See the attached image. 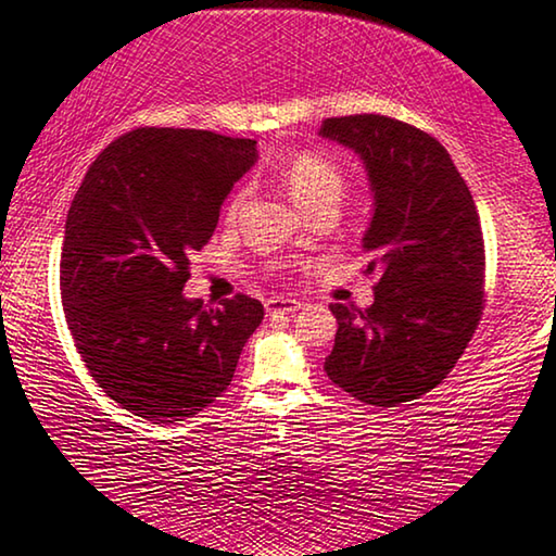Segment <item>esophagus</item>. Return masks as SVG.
I'll return each mask as SVG.
<instances>
[{
	"mask_svg": "<svg viewBox=\"0 0 556 556\" xmlns=\"http://www.w3.org/2000/svg\"><path fill=\"white\" fill-rule=\"evenodd\" d=\"M301 308V301L296 299H285V296H271L267 299V314L277 316V314H294Z\"/></svg>",
	"mask_w": 556,
	"mask_h": 556,
	"instance_id": "esophagus-1",
	"label": "esophagus"
}]
</instances>
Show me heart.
<instances>
[{
    "label": "heart",
    "instance_id": "1",
    "mask_svg": "<svg viewBox=\"0 0 556 556\" xmlns=\"http://www.w3.org/2000/svg\"><path fill=\"white\" fill-rule=\"evenodd\" d=\"M281 184H285L287 193L294 199L296 205L308 211L312 205L333 199L338 201L343 193V172L338 168L333 159H328L326 154L318 152H301L294 159L281 166L279 172ZM250 188L242 186L240 191H235V195L228 203V218H235L242 211L244 201H248Z\"/></svg>",
    "mask_w": 556,
    "mask_h": 556
}]
</instances>
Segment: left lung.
<instances>
[{
	"label": "left lung",
	"mask_w": 556,
	"mask_h": 556,
	"mask_svg": "<svg viewBox=\"0 0 556 556\" xmlns=\"http://www.w3.org/2000/svg\"><path fill=\"white\" fill-rule=\"evenodd\" d=\"M318 137L361 159L372 195L365 275L378 271L365 312L331 304L336 343L324 370L372 407L417 400L446 378L483 308L485 252L478 211L434 137L400 119H324Z\"/></svg>",
	"instance_id": "obj_1"
}]
</instances>
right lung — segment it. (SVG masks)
<instances>
[{"label":"right lung","mask_w":556,"mask_h":556,"mask_svg":"<svg viewBox=\"0 0 556 556\" xmlns=\"http://www.w3.org/2000/svg\"><path fill=\"white\" fill-rule=\"evenodd\" d=\"M255 139L144 127L102 152L75 193L61 252V299L75 348L122 409L166 425L232 382L262 324L257 299H188L191 255L218 225Z\"/></svg>","instance_id":"add662e5"}]
</instances>
